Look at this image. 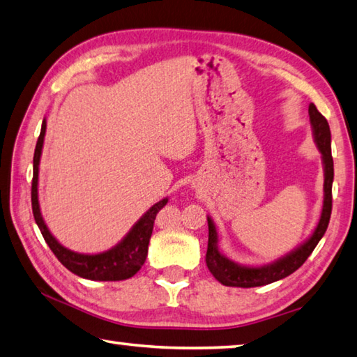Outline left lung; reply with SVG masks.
Returning <instances> with one entry per match:
<instances>
[{
  "mask_svg": "<svg viewBox=\"0 0 357 357\" xmlns=\"http://www.w3.org/2000/svg\"><path fill=\"white\" fill-rule=\"evenodd\" d=\"M309 120L310 128H312L314 142L319 151L321 153L323 172H325V184H323V207L319 223L315 229L306 241L291 250L287 255L276 259V261L264 265H243L237 264L232 259L226 257L218 248V231L215 223L211 217H207V225H209V241H207V252H206V264L211 273L218 282L228 287H259L267 286L275 281L284 280L289 275L294 273L301 265L306 262L310 252L325 236L329 218H331L333 209V181H334V162L331 154V131H329L328 120L323 116L314 102L309 105Z\"/></svg>",
  "mask_w": 357,
  "mask_h": 357,
  "instance_id": "left-lung-1",
  "label": "left lung"
}]
</instances>
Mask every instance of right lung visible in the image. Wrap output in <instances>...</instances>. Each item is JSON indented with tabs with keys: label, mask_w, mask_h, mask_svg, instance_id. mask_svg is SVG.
Segmentation results:
<instances>
[{
	"label": "right lung",
	"mask_w": 357,
	"mask_h": 357,
	"mask_svg": "<svg viewBox=\"0 0 357 357\" xmlns=\"http://www.w3.org/2000/svg\"><path fill=\"white\" fill-rule=\"evenodd\" d=\"M45 132H47V120L42 121L40 135H38L36 151H34V173H32V213H34L36 223L40 229L45 242L48 243L54 256L59 259L63 267L68 268L71 273L90 281H123L132 278L145 264L148 256V243L153 234L154 220L158 212L168 203V198L160 199L159 203L153 204L144 215H142L128 234L121 241L112 246L111 250L96 252V255H86V252H76L63 246L57 238L51 234L47 223L42 217L40 203H38V165H40Z\"/></svg>",
	"instance_id": "1"
}]
</instances>
